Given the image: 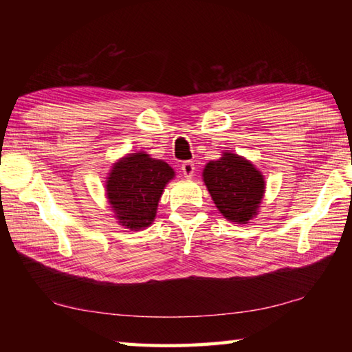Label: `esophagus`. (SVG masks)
<instances>
[{
    "label": "esophagus",
    "instance_id": "34e87169",
    "mask_svg": "<svg viewBox=\"0 0 352 352\" xmlns=\"http://www.w3.org/2000/svg\"><path fill=\"white\" fill-rule=\"evenodd\" d=\"M182 172L186 178H192L195 175V163L193 162H184L182 164Z\"/></svg>",
    "mask_w": 352,
    "mask_h": 352
}]
</instances>
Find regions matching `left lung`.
<instances>
[{"label":"left lung","instance_id":"1","mask_svg":"<svg viewBox=\"0 0 352 352\" xmlns=\"http://www.w3.org/2000/svg\"><path fill=\"white\" fill-rule=\"evenodd\" d=\"M203 178L223 218L246 223L257 214L265 193V178L245 157L223 153L219 160L206 164Z\"/></svg>","mask_w":352,"mask_h":352}]
</instances>
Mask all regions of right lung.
<instances>
[{"label":"right lung","instance_id":"right-lung-1","mask_svg":"<svg viewBox=\"0 0 352 352\" xmlns=\"http://www.w3.org/2000/svg\"><path fill=\"white\" fill-rule=\"evenodd\" d=\"M175 172L166 162L139 151L111 166L106 182L107 201L119 226L139 231L153 223L162 193Z\"/></svg>","mask_w":352,"mask_h":352}]
</instances>
